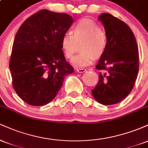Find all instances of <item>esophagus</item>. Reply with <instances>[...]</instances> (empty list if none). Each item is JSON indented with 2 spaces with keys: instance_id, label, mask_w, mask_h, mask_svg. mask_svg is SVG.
Segmentation results:
<instances>
[{
  "instance_id": "34e87169",
  "label": "esophagus",
  "mask_w": 148,
  "mask_h": 148,
  "mask_svg": "<svg viewBox=\"0 0 148 148\" xmlns=\"http://www.w3.org/2000/svg\"><path fill=\"white\" fill-rule=\"evenodd\" d=\"M76 71H77L79 73H84L86 71V69L85 68H78L76 69Z\"/></svg>"
}]
</instances>
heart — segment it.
I'll return each mask as SVG.
<instances>
[{"label": "heart", "instance_id": "heart-1", "mask_svg": "<svg viewBox=\"0 0 148 148\" xmlns=\"http://www.w3.org/2000/svg\"><path fill=\"white\" fill-rule=\"evenodd\" d=\"M108 45L106 33L99 25L89 20H81L71 29V34L66 33L61 39V47L66 58L71 60L79 46L81 52L74 58L72 64L76 67H86L95 58L106 53Z\"/></svg>", "mask_w": 148, "mask_h": 148}]
</instances>
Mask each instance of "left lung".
<instances>
[{
  "label": "left lung",
  "mask_w": 148,
  "mask_h": 148,
  "mask_svg": "<svg viewBox=\"0 0 148 148\" xmlns=\"http://www.w3.org/2000/svg\"><path fill=\"white\" fill-rule=\"evenodd\" d=\"M98 19L104 26L108 45L95 67L101 72L92 94L101 104L112 105L125 99L134 87L139 69L138 46L125 22L108 13Z\"/></svg>",
  "instance_id": "1"
}]
</instances>
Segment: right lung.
<instances>
[{"mask_svg": "<svg viewBox=\"0 0 148 148\" xmlns=\"http://www.w3.org/2000/svg\"><path fill=\"white\" fill-rule=\"evenodd\" d=\"M74 20L65 13L42 10L27 18L15 36L10 69L15 92L25 103L52 101L74 68L64 58L61 39Z\"/></svg>", "mask_w": 148, "mask_h": 148, "instance_id": "right-lung-1", "label": "right lung"}]
</instances>
